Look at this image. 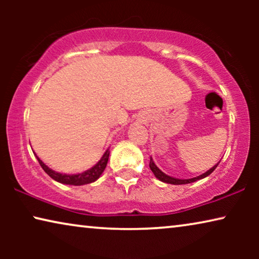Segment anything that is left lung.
<instances>
[{
	"label": "left lung",
	"mask_w": 259,
	"mask_h": 259,
	"mask_svg": "<svg viewBox=\"0 0 259 259\" xmlns=\"http://www.w3.org/2000/svg\"><path fill=\"white\" fill-rule=\"evenodd\" d=\"M219 162H221V161H219ZM219 162H217V164H215L213 167H211L210 169H208V171L203 173V175H200V176H198V177H194V178H190V179H178V178H175V177L167 176V175H166V173L162 172L161 169L159 168L157 165L154 164V161H153V159H152V157L150 159V168H151V171L153 172V175L155 176V178L160 180V182L166 183V184H173V185H183V184H190V183L197 182V180H200V179L205 178V177L210 176L211 173L214 171L215 167H217Z\"/></svg>",
	"instance_id": "left-lung-1"
}]
</instances>
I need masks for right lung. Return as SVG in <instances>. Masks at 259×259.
<instances>
[{
  "instance_id": "obj_1",
  "label": "right lung",
  "mask_w": 259,
  "mask_h": 259,
  "mask_svg": "<svg viewBox=\"0 0 259 259\" xmlns=\"http://www.w3.org/2000/svg\"><path fill=\"white\" fill-rule=\"evenodd\" d=\"M36 158H37L38 162H40L41 167L44 168V171L47 173V175L51 177L52 179H54L55 182L66 184V185L80 186V185H86V184L94 183L95 180H98L99 178H100L102 172L105 171L106 166H107V161L109 158V150L105 152L100 160H99L97 164L93 166V167H91L90 169H86V171H83V172L76 173V175H66V173L56 172V171H54V169L49 168L48 166L37 157V155H36Z\"/></svg>"
}]
</instances>
